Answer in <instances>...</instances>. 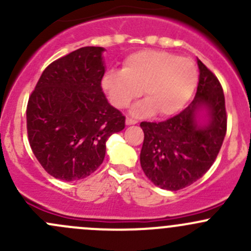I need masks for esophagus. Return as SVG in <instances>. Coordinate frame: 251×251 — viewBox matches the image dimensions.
Here are the masks:
<instances>
[{"label": "esophagus", "instance_id": "obj_1", "mask_svg": "<svg viewBox=\"0 0 251 251\" xmlns=\"http://www.w3.org/2000/svg\"><path fill=\"white\" fill-rule=\"evenodd\" d=\"M135 124H137V121L133 120V119L126 118V125H135Z\"/></svg>", "mask_w": 251, "mask_h": 251}]
</instances>
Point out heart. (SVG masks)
<instances>
[{
    "label": "heart",
    "mask_w": 251,
    "mask_h": 251,
    "mask_svg": "<svg viewBox=\"0 0 251 251\" xmlns=\"http://www.w3.org/2000/svg\"><path fill=\"white\" fill-rule=\"evenodd\" d=\"M198 83L193 60L165 50H140L128 55L123 70H108L102 88L114 107L127 108L143 90L146 100L133 105V116L174 115L183 109Z\"/></svg>",
    "instance_id": "b5f03b06"
}]
</instances>
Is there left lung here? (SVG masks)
<instances>
[{"instance_id":"left-lung-1","label":"left lung","mask_w":251,"mask_h":251,"mask_svg":"<svg viewBox=\"0 0 251 251\" xmlns=\"http://www.w3.org/2000/svg\"><path fill=\"white\" fill-rule=\"evenodd\" d=\"M199 82L191 104L161 123H141V166L155 186L178 191L211 168L227 130L225 96L217 77L198 60Z\"/></svg>"}]
</instances>
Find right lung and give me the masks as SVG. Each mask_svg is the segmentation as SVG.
Listing matches in <instances>:
<instances>
[{
  "label": "right lung",
  "instance_id": "right-lung-1",
  "mask_svg": "<svg viewBox=\"0 0 251 251\" xmlns=\"http://www.w3.org/2000/svg\"><path fill=\"white\" fill-rule=\"evenodd\" d=\"M103 47H82L44 70L27 102L29 143L42 168L63 181L85 178L105 156V142L125 116L102 90Z\"/></svg>",
  "mask_w": 251,
  "mask_h": 251
}]
</instances>
